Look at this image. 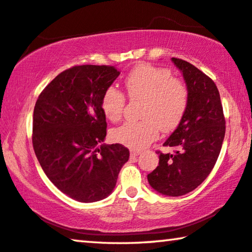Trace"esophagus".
<instances>
[{"mask_svg": "<svg viewBox=\"0 0 252 252\" xmlns=\"http://www.w3.org/2000/svg\"><path fill=\"white\" fill-rule=\"evenodd\" d=\"M140 153H141V152L139 150H131L130 151L131 157H138V155H139Z\"/></svg>", "mask_w": 252, "mask_h": 252, "instance_id": "esophagus-1", "label": "esophagus"}]
</instances>
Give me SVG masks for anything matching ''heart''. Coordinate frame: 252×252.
Returning <instances> with one entry per match:
<instances>
[{"label": "heart", "mask_w": 252, "mask_h": 252, "mask_svg": "<svg viewBox=\"0 0 252 252\" xmlns=\"http://www.w3.org/2000/svg\"><path fill=\"white\" fill-rule=\"evenodd\" d=\"M126 94L132 99H144L140 121H127L113 130L118 143L139 150L158 137L160 129L171 131L182 122L189 107V90L182 79L172 76L165 67L137 66L125 81ZM126 95L115 87H108L101 98L106 118L119 121L126 107Z\"/></svg>", "instance_id": "1"}]
</instances>
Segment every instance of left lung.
<instances>
[{
	"instance_id": "obj_1",
	"label": "left lung",
	"mask_w": 252,
	"mask_h": 252,
	"mask_svg": "<svg viewBox=\"0 0 252 252\" xmlns=\"http://www.w3.org/2000/svg\"><path fill=\"white\" fill-rule=\"evenodd\" d=\"M172 62L182 70L189 90V102L182 122L163 146L175 154L158 151V165L147 175L150 185L163 195L180 196L204 182L217 162L225 137V116L214 81L192 63Z\"/></svg>"
}]
</instances>
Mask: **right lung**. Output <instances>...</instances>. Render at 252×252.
Here are the masks:
<instances>
[{
  "label": "right lung",
  "mask_w": 252,
  "mask_h": 252,
  "mask_svg": "<svg viewBox=\"0 0 252 252\" xmlns=\"http://www.w3.org/2000/svg\"><path fill=\"white\" fill-rule=\"evenodd\" d=\"M119 75L114 66H73L57 75L35 104V155L57 189L79 202L107 197L129 160L121 144L98 147L107 129L102 94Z\"/></svg>",
  "instance_id": "obj_1"
}]
</instances>
